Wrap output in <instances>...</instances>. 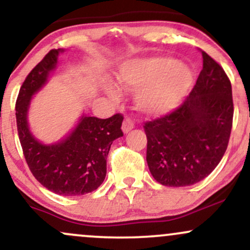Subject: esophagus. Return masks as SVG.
I'll return each instance as SVG.
<instances>
[{
  "instance_id": "obj_1",
  "label": "esophagus",
  "mask_w": 250,
  "mask_h": 250,
  "mask_svg": "<svg viewBox=\"0 0 250 250\" xmlns=\"http://www.w3.org/2000/svg\"><path fill=\"white\" fill-rule=\"evenodd\" d=\"M134 127H135V123L131 121L130 119H125L122 123V130H123V133H125V134L129 133V131H130Z\"/></svg>"
}]
</instances>
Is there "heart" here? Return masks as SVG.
I'll use <instances>...</instances> for the list:
<instances>
[{
  "instance_id": "obj_1",
  "label": "heart",
  "mask_w": 250,
  "mask_h": 250,
  "mask_svg": "<svg viewBox=\"0 0 250 250\" xmlns=\"http://www.w3.org/2000/svg\"><path fill=\"white\" fill-rule=\"evenodd\" d=\"M120 87L135 93V104L147 115H161L179 105L193 82L187 65L171 57L134 59L121 65L116 74ZM113 100L120 99L119 89L107 88Z\"/></svg>"
}]
</instances>
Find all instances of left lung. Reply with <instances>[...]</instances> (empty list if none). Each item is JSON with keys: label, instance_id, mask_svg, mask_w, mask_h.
<instances>
[{"label": "left lung", "instance_id": "1", "mask_svg": "<svg viewBox=\"0 0 250 250\" xmlns=\"http://www.w3.org/2000/svg\"><path fill=\"white\" fill-rule=\"evenodd\" d=\"M203 68L193 90L174 111L145 123L147 163L167 187L202 181L216 168L233 127L231 84L223 68L202 51Z\"/></svg>", "mask_w": 250, "mask_h": 250}]
</instances>
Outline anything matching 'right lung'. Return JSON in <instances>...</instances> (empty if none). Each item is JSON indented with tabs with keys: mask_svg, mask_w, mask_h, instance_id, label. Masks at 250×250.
<instances>
[{
	"mask_svg": "<svg viewBox=\"0 0 250 250\" xmlns=\"http://www.w3.org/2000/svg\"><path fill=\"white\" fill-rule=\"evenodd\" d=\"M61 49H53L25 77L16 100L17 133L28 167L53 193L77 196L96 190L107 174V156L114 140L123 136L122 114L109 119L83 115L71 133L55 145H43L28 127L31 97L47 82Z\"/></svg>",
	"mask_w": 250,
	"mask_h": 250,
	"instance_id": "1",
	"label": "right lung"
}]
</instances>
